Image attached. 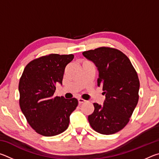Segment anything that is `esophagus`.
Returning a JSON list of instances; mask_svg holds the SVG:
<instances>
[{
    "label": "esophagus",
    "instance_id": "1",
    "mask_svg": "<svg viewBox=\"0 0 159 159\" xmlns=\"http://www.w3.org/2000/svg\"><path fill=\"white\" fill-rule=\"evenodd\" d=\"M78 102H79V104H81L83 103V102H85V99H82V98H79V99H78Z\"/></svg>",
    "mask_w": 159,
    "mask_h": 159
}]
</instances>
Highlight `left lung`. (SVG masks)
Returning a JSON list of instances; mask_svg holds the SVG:
<instances>
[{
  "instance_id": "8db88e82",
  "label": "left lung",
  "mask_w": 159,
  "mask_h": 159,
  "mask_svg": "<svg viewBox=\"0 0 159 159\" xmlns=\"http://www.w3.org/2000/svg\"><path fill=\"white\" fill-rule=\"evenodd\" d=\"M83 55L95 64L99 72L98 85L105 95L103 105L94 103L95 110L88 121L103 134L117 133L130 120L139 99V80L130 60L120 50L101 47Z\"/></svg>"
}]
</instances>
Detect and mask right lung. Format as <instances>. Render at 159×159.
<instances>
[{
    "instance_id": "obj_1",
    "label": "right lung",
    "mask_w": 159,
    "mask_h": 159,
    "mask_svg": "<svg viewBox=\"0 0 159 159\" xmlns=\"http://www.w3.org/2000/svg\"><path fill=\"white\" fill-rule=\"evenodd\" d=\"M74 57L71 54L43 56L30 61L21 75L20 108L29 124L41 135L55 136L65 131L78 105L76 98L53 97L56 84L61 85L65 67Z\"/></svg>"
}]
</instances>
